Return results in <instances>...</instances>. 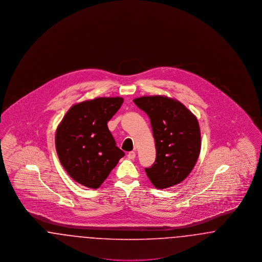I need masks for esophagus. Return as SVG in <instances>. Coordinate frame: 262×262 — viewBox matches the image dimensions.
<instances>
[{"label": "esophagus", "mask_w": 262, "mask_h": 262, "mask_svg": "<svg viewBox=\"0 0 262 262\" xmlns=\"http://www.w3.org/2000/svg\"><path fill=\"white\" fill-rule=\"evenodd\" d=\"M127 158H128V159H130V160L135 159V158H136V152H135V151H130V152H128V153H127Z\"/></svg>", "instance_id": "34e87169"}]
</instances>
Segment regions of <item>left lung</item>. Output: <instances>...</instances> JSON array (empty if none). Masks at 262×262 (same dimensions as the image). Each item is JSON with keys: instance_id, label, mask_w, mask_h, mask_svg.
Wrapping results in <instances>:
<instances>
[{"instance_id": "8db88e82", "label": "left lung", "mask_w": 262, "mask_h": 262, "mask_svg": "<svg viewBox=\"0 0 262 262\" xmlns=\"http://www.w3.org/2000/svg\"><path fill=\"white\" fill-rule=\"evenodd\" d=\"M149 117L155 139L156 159L145 172L157 188L180 184L198 161L200 152V125L196 118L180 102L164 96L134 100Z\"/></svg>"}]
</instances>
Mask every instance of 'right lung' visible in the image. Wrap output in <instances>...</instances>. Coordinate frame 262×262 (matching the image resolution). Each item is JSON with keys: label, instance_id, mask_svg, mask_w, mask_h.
Wrapping results in <instances>:
<instances>
[{"label": "right lung", "instance_id": "right-lung-1", "mask_svg": "<svg viewBox=\"0 0 262 262\" xmlns=\"http://www.w3.org/2000/svg\"><path fill=\"white\" fill-rule=\"evenodd\" d=\"M123 102L115 97L76 104L58 126L56 149L60 162L70 177L84 187H99L125 156L107 125Z\"/></svg>", "mask_w": 262, "mask_h": 262}]
</instances>
